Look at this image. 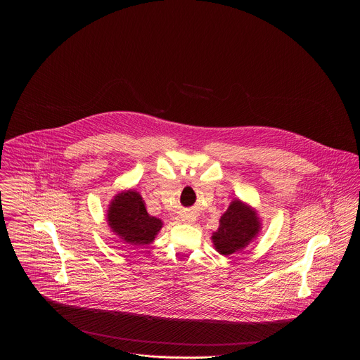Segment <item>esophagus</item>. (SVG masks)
<instances>
[{"instance_id":"esophagus-1","label":"esophagus","mask_w":360,"mask_h":360,"mask_svg":"<svg viewBox=\"0 0 360 360\" xmlns=\"http://www.w3.org/2000/svg\"><path fill=\"white\" fill-rule=\"evenodd\" d=\"M188 222H193V218H189V219H188Z\"/></svg>"}]
</instances>
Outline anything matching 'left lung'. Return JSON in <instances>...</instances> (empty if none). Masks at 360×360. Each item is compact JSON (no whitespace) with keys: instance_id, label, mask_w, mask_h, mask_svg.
Returning <instances> with one entry per match:
<instances>
[{"instance_id":"left-lung-1","label":"left lung","mask_w":360,"mask_h":360,"mask_svg":"<svg viewBox=\"0 0 360 360\" xmlns=\"http://www.w3.org/2000/svg\"><path fill=\"white\" fill-rule=\"evenodd\" d=\"M261 231V219L253 208L233 199L219 219V228L212 233L215 249L221 255H232L245 249Z\"/></svg>"}]
</instances>
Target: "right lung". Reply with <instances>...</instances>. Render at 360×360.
Returning <instances> with one entry per match:
<instances>
[{"mask_svg": "<svg viewBox=\"0 0 360 360\" xmlns=\"http://www.w3.org/2000/svg\"><path fill=\"white\" fill-rule=\"evenodd\" d=\"M107 221L112 232L129 245H149L162 228V221L146 212L139 192L124 191L110 203Z\"/></svg>", "mask_w": 360, "mask_h": 360, "instance_id": "right-lung-1", "label": "right lung"}]
</instances>
